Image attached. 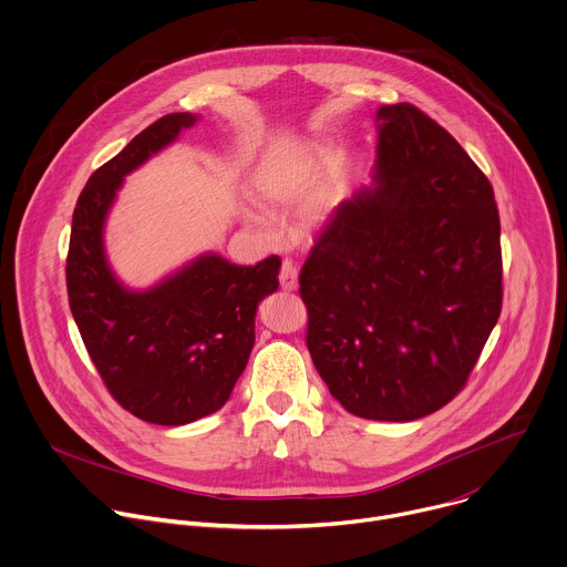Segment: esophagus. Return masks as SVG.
Listing matches in <instances>:
<instances>
[{
    "mask_svg": "<svg viewBox=\"0 0 567 567\" xmlns=\"http://www.w3.org/2000/svg\"><path fill=\"white\" fill-rule=\"evenodd\" d=\"M279 284L284 290H297L299 286V270L292 266V261H284L281 264V272H279Z\"/></svg>",
    "mask_w": 567,
    "mask_h": 567,
    "instance_id": "1",
    "label": "esophagus"
}]
</instances>
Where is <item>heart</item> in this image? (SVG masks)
Instances as JSON below:
<instances>
[{"label":"heart","instance_id":"b5f03b06","mask_svg":"<svg viewBox=\"0 0 567 567\" xmlns=\"http://www.w3.org/2000/svg\"><path fill=\"white\" fill-rule=\"evenodd\" d=\"M319 153L312 148H288L268 155L252 173L250 188L255 199L266 208H284L301 202L312 184ZM339 208V186L312 197L301 210L306 228L326 226Z\"/></svg>","mask_w":567,"mask_h":567}]
</instances>
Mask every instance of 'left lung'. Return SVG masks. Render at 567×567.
I'll return each instance as SVG.
<instances>
[{"instance_id":"8db88e82","label":"left lung","mask_w":567,"mask_h":567,"mask_svg":"<svg viewBox=\"0 0 567 567\" xmlns=\"http://www.w3.org/2000/svg\"><path fill=\"white\" fill-rule=\"evenodd\" d=\"M372 184L341 202L299 275L308 350L330 394L414 421L465 385L501 315L492 186L412 104L381 106Z\"/></svg>"}]
</instances>
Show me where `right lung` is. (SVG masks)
Here are the masks:
<instances>
[{"mask_svg":"<svg viewBox=\"0 0 567 567\" xmlns=\"http://www.w3.org/2000/svg\"><path fill=\"white\" fill-rule=\"evenodd\" d=\"M173 113L97 168L73 213L69 303L84 346L115 401L142 421L184 425L217 412L255 346L259 303L279 288V257L237 266L204 252L146 290L113 272L104 228L124 177L197 124Z\"/></svg>","mask_w":567,"mask_h":567,"instance_id":"right-lung-1","label":"right lung"}]
</instances>
